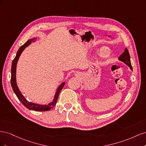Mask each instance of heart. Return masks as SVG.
Instances as JSON below:
<instances>
[{"label":"heart","instance_id":"heart-1","mask_svg":"<svg viewBox=\"0 0 146 146\" xmlns=\"http://www.w3.org/2000/svg\"><path fill=\"white\" fill-rule=\"evenodd\" d=\"M99 56L102 58H106L109 56L110 55V52L107 49V48H101L99 51Z\"/></svg>","mask_w":146,"mask_h":146}]
</instances>
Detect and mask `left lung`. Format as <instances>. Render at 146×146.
<instances>
[{"label":"left lung","instance_id":"8db88e82","mask_svg":"<svg viewBox=\"0 0 146 146\" xmlns=\"http://www.w3.org/2000/svg\"><path fill=\"white\" fill-rule=\"evenodd\" d=\"M118 59L119 60L122 61L123 63H124L126 65L129 66L131 70H132V66H131V61H130V56L129 52L128 51L127 48H125L124 52H123L122 54L119 56Z\"/></svg>","mask_w":146,"mask_h":146}]
</instances>
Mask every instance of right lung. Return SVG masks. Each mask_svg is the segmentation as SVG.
<instances>
[{
	"mask_svg": "<svg viewBox=\"0 0 146 146\" xmlns=\"http://www.w3.org/2000/svg\"><path fill=\"white\" fill-rule=\"evenodd\" d=\"M36 40V38H32L30 39H29V40L26 42L24 45L22 46L19 48L18 51L17 52V54H16L15 58L12 61L11 69V86L13 88V91H14L15 93L16 94L17 98H18V99L21 101V102L23 104L26 108H28L29 110H35V111H48V110H50V109H52L53 107H54L55 106L57 100H58V98L60 92L61 90L63 89V88L64 87V86L65 85L64 82L61 83V85L58 86V88H57L56 91L55 92V94L54 96V100H53V101L51 102H50L48 105L37 104L30 102L28 101L24 98V96L22 94L20 90H19L18 86H17V83H16V66H17V61H18L21 54H22V52H23V50L25 49V47L29 46L31 43H32V42H35Z\"/></svg>",
	"mask_w": 146,
	"mask_h": 146,
	"instance_id": "add662e5",
	"label": "right lung"
}]
</instances>
